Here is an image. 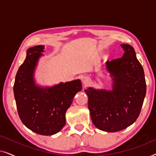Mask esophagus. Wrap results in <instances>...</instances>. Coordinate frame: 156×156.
Here are the masks:
<instances>
[{"mask_svg":"<svg viewBox=\"0 0 156 156\" xmlns=\"http://www.w3.org/2000/svg\"><path fill=\"white\" fill-rule=\"evenodd\" d=\"M89 81H90V80H89V79L88 77H87V76H84V77L82 79V82L84 83V85L89 84Z\"/></svg>","mask_w":156,"mask_h":156,"instance_id":"esophagus-1","label":"esophagus"}]
</instances>
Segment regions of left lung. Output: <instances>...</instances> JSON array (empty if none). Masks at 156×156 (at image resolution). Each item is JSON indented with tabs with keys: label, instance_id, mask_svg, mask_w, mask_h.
I'll list each match as a JSON object with an SVG mask.
<instances>
[{
	"label": "left lung",
	"instance_id": "left-lung-1",
	"mask_svg": "<svg viewBox=\"0 0 156 156\" xmlns=\"http://www.w3.org/2000/svg\"><path fill=\"white\" fill-rule=\"evenodd\" d=\"M122 57L106 62L112 76V90L89 87L88 108L96 127L106 132L126 129L139 116L146 93V84L142 65L136 58L133 48L121 44Z\"/></svg>",
	"mask_w": 156,
	"mask_h": 156
}]
</instances>
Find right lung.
Wrapping results in <instances>:
<instances>
[{
	"instance_id": "add662e5",
	"label": "right lung",
	"mask_w": 156,
	"mask_h": 156,
	"mask_svg": "<svg viewBox=\"0 0 156 156\" xmlns=\"http://www.w3.org/2000/svg\"><path fill=\"white\" fill-rule=\"evenodd\" d=\"M44 49L43 45H37L27 50L26 58L16 74L13 91L23 124L36 133L51 136L65 125L66 112L82 85L80 80H76L51 87L37 86L34 71Z\"/></svg>"
}]
</instances>
